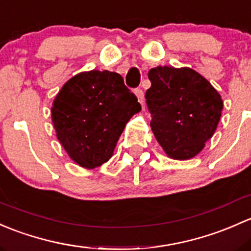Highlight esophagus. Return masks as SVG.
I'll list each match as a JSON object with an SVG mask.
<instances>
[{
	"instance_id": "esophagus-1",
	"label": "esophagus",
	"mask_w": 251,
	"mask_h": 251,
	"mask_svg": "<svg viewBox=\"0 0 251 251\" xmlns=\"http://www.w3.org/2000/svg\"><path fill=\"white\" fill-rule=\"evenodd\" d=\"M135 95H136V98H138V101L140 102L141 105L144 104V101H145V99H144V92L141 89H136L135 90Z\"/></svg>"
}]
</instances>
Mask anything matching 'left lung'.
Returning a JSON list of instances; mask_svg holds the SVG:
<instances>
[{
  "mask_svg": "<svg viewBox=\"0 0 251 251\" xmlns=\"http://www.w3.org/2000/svg\"><path fill=\"white\" fill-rule=\"evenodd\" d=\"M146 104L150 123L168 157L186 161L197 156L214 135L224 101L202 75L190 68L157 66L149 71Z\"/></svg>",
  "mask_w": 251,
  "mask_h": 251,
  "instance_id": "8db88e82",
  "label": "left lung"
}]
</instances>
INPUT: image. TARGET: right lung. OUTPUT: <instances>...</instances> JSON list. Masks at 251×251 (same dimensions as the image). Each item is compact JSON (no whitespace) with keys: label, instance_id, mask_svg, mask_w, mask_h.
Returning <instances> with one entry per match:
<instances>
[{"label":"right lung","instance_id":"1","mask_svg":"<svg viewBox=\"0 0 251 251\" xmlns=\"http://www.w3.org/2000/svg\"><path fill=\"white\" fill-rule=\"evenodd\" d=\"M140 110L120 74L92 70L61 87L50 112L56 138L70 158L93 169L112 157L126 125Z\"/></svg>","mask_w":251,"mask_h":251}]
</instances>
